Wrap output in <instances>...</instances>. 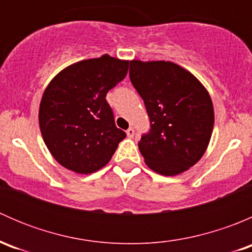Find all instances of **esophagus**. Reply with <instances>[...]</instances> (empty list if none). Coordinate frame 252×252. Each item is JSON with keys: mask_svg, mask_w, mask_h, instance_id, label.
Returning a JSON list of instances; mask_svg holds the SVG:
<instances>
[{"mask_svg": "<svg viewBox=\"0 0 252 252\" xmlns=\"http://www.w3.org/2000/svg\"><path fill=\"white\" fill-rule=\"evenodd\" d=\"M126 135H128L129 138H134V135H135V129H134L133 126H130V128L126 130Z\"/></svg>", "mask_w": 252, "mask_h": 252, "instance_id": "esophagus-1", "label": "esophagus"}]
</instances>
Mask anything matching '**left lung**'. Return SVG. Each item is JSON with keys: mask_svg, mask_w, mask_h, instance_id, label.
<instances>
[{"mask_svg": "<svg viewBox=\"0 0 252 252\" xmlns=\"http://www.w3.org/2000/svg\"><path fill=\"white\" fill-rule=\"evenodd\" d=\"M129 77L150 119L149 133L139 141L145 162L162 175L183 173L201 158L212 135L207 90L191 73L166 61H131Z\"/></svg>", "mask_w": 252, "mask_h": 252, "instance_id": "obj_1", "label": "left lung"}]
</instances>
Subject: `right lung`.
I'll list each match as a JSON object with an SVG mask.
<instances>
[{
	"label": "right lung",
	"instance_id": "1",
	"mask_svg": "<svg viewBox=\"0 0 252 252\" xmlns=\"http://www.w3.org/2000/svg\"><path fill=\"white\" fill-rule=\"evenodd\" d=\"M128 64L103 55L64 68L48 84L40 102V130L52 156L67 169L98 171L126 136L114 124L106 95L126 78Z\"/></svg>",
	"mask_w": 252,
	"mask_h": 252
}]
</instances>
